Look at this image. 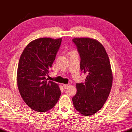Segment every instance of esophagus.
<instances>
[{
	"label": "esophagus",
	"instance_id": "1",
	"mask_svg": "<svg viewBox=\"0 0 132 132\" xmlns=\"http://www.w3.org/2000/svg\"><path fill=\"white\" fill-rule=\"evenodd\" d=\"M69 86H70V84H63V87L64 89L68 88Z\"/></svg>",
	"mask_w": 132,
	"mask_h": 132
}]
</instances>
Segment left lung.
Segmentation results:
<instances>
[{"instance_id":"1","label":"left lung","mask_w":132,"mask_h":132,"mask_svg":"<svg viewBox=\"0 0 132 132\" xmlns=\"http://www.w3.org/2000/svg\"><path fill=\"white\" fill-rule=\"evenodd\" d=\"M72 41L81 58L80 68L87 75L84 82L77 83V92L72 101L75 108L84 116H92L101 109L110 93L112 73L103 46L95 39L75 38Z\"/></svg>"}]
</instances>
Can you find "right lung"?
I'll list each match as a JSON object with an SVG mask.
<instances>
[{
    "mask_svg": "<svg viewBox=\"0 0 132 132\" xmlns=\"http://www.w3.org/2000/svg\"><path fill=\"white\" fill-rule=\"evenodd\" d=\"M62 39L40 38L26 46L17 68V85L21 96L35 111L46 112L54 106L61 92L57 83L48 81L52 66L60 47Z\"/></svg>",
    "mask_w": 132,
    "mask_h": 132,
    "instance_id": "right-lung-1",
    "label": "right lung"
}]
</instances>
